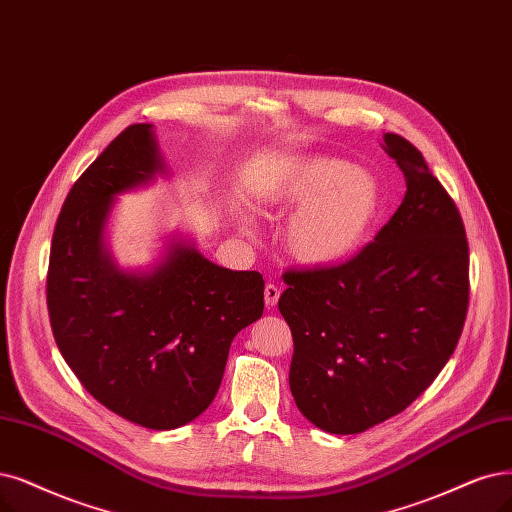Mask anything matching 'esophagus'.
<instances>
[{
	"mask_svg": "<svg viewBox=\"0 0 512 512\" xmlns=\"http://www.w3.org/2000/svg\"><path fill=\"white\" fill-rule=\"evenodd\" d=\"M263 299H266V308L272 310L280 299V289L276 285H266V289H263Z\"/></svg>",
	"mask_w": 512,
	"mask_h": 512,
	"instance_id": "1",
	"label": "esophagus"
}]
</instances>
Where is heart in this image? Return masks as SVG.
Instances as JSON below:
<instances>
[{"label":"heart","instance_id":"1","mask_svg":"<svg viewBox=\"0 0 512 512\" xmlns=\"http://www.w3.org/2000/svg\"><path fill=\"white\" fill-rule=\"evenodd\" d=\"M268 208H294L282 230L285 253L301 268L331 270L369 244L384 211L377 181L339 158H312L257 189Z\"/></svg>","mask_w":512,"mask_h":512}]
</instances>
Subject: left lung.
I'll return each mask as SVG.
<instances>
[{"mask_svg":"<svg viewBox=\"0 0 512 512\" xmlns=\"http://www.w3.org/2000/svg\"><path fill=\"white\" fill-rule=\"evenodd\" d=\"M405 175L399 211L352 261L287 272L289 386L316 428L356 434L407 409L458 346L468 308L464 223L424 156L386 132Z\"/></svg>","mask_w":512,"mask_h":512,"instance_id":"obj_1","label":"left lung"}]
</instances>
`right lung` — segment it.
Returning a JSON list of instances; mask_svg holds the SVG:
<instances>
[{"label":"right lung","instance_id":"1","mask_svg":"<svg viewBox=\"0 0 512 512\" xmlns=\"http://www.w3.org/2000/svg\"><path fill=\"white\" fill-rule=\"evenodd\" d=\"M168 175L154 126H128L71 187L46 280L65 363L101 405L151 430L208 409L232 339L263 314V276L217 266L187 236H168L145 268L113 259L107 223L118 196Z\"/></svg>","mask_w":512,"mask_h":512}]
</instances>
